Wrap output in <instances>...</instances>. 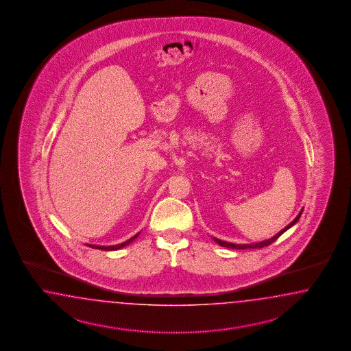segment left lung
Here are the masks:
<instances>
[{
    "instance_id": "obj_1",
    "label": "left lung",
    "mask_w": 351,
    "mask_h": 351,
    "mask_svg": "<svg viewBox=\"0 0 351 351\" xmlns=\"http://www.w3.org/2000/svg\"><path fill=\"white\" fill-rule=\"evenodd\" d=\"M304 210H301L300 213H298V216H296V219L292 221L291 223H288L287 226L285 228V229H282L279 233L276 234L274 237H271L270 239H266V241H263V242H257V243H251V245H235V243H230V242H225V241H221V239H217V238H213V241L217 243V245H223V247H226V248H233V250H247V248H263V247H266V245H271L273 242H276V239L282 235V234L285 233V232H287L289 228H292L295 223H298V219H300V216H301V213H302Z\"/></svg>"
}]
</instances>
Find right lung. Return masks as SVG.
Here are the masks:
<instances>
[{"mask_svg":"<svg viewBox=\"0 0 351 351\" xmlns=\"http://www.w3.org/2000/svg\"><path fill=\"white\" fill-rule=\"evenodd\" d=\"M138 234H135L132 238H130L128 239L126 242H123V243H119V245H87L88 247H93V248H96V250H103V251H117V250H121V248H123V247H126V245H130L131 242H134L136 238L138 237Z\"/></svg>","mask_w":351,"mask_h":351,"instance_id":"add662e5","label":"right lung"}]
</instances>
